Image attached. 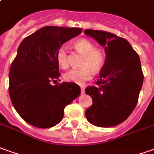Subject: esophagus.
<instances>
[{"label": "esophagus", "mask_w": 154, "mask_h": 154, "mask_svg": "<svg viewBox=\"0 0 154 154\" xmlns=\"http://www.w3.org/2000/svg\"><path fill=\"white\" fill-rule=\"evenodd\" d=\"M81 94H85V88L84 87H81Z\"/></svg>", "instance_id": "34e87169"}]
</instances>
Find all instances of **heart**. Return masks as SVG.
I'll return each instance as SVG.
<instances>
[{
    "instance_id": "b5f03b06",
    "label": "heart",
    "mask_w": 154,
    "mask_h": 154,
    "mask_svg": "<svg viewBox=\"0 0 154 154\" xmlns=\"http://www.w3.org/2000/svg\"><path fill=\"white\" fill-rule=\"evenodd\" d=\"M75 51L83 54L80 61L79 69H71L63 75V79L67 82L83 85L91 79L93 76V70L98 72L103 68L106 62V56L104 52L100 48H95L94 43L86 38H80L74 43ZM56 59L59 66L63 69H66L69 66V55L64 47L59 48Z\"/></svg>"
}]
</instances>
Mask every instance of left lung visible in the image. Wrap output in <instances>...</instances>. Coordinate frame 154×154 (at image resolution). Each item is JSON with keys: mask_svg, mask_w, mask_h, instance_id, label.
<instances>
[{"mask_svg": "<svg viewBox=\"0 0 154 154\" xmlns=\"http://www.w3.org/2000/svg\"><path fill=\"white\" fill-rule=\"evenodd\" d=\"M84 32L103 46L106 52V62L96 85L85 89L93 101L85 116L96 127H114L123 122L137 103L143 83L139 56L128 41L111 32L92 29Z\"/></svg>", "mask_w": 154, "mask_h": 154, "instance_id": "obj_1", "label": "left lung"}]
</instances>
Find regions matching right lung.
Listing matches in <instances>:
<instances>
[{"instance_id": "add662e5", "label": "right lung", "mask_w": 154, "mask_h": 154, "mask_svg": "<svg viewBox=\"0 0 154 154\" xmlns=\"http://www.w3.org/2000/svg\"><path fill=\"white\" fill-rule=\"evenodd\" d=\"M81 32L79 27L44 26L20 43L10 67L9 95L16 111L32 126L49 128L59 123L65 106L80 95L77 84L52 85L51 81L60 76L58 50Z\"/></svg>"}]
</instances>
